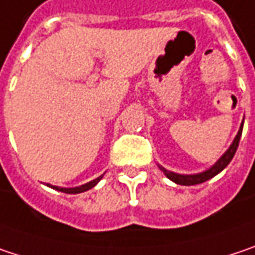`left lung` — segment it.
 I'll return each mask as SVG.
<instances>
[{"mask_svg":"<svg viewBox=\"0 0 255 255\" xmlns=\"http://www.w3.org/2000/svg\"><path fill=\"white\" fill-rule=\"evenodd\" d=\"M241 133H243V125H241V128H240V130H238L237 136H235V139H234L232 145L229 146V149H228L227 152L221 156V159H219V161H218L212 168H209V170H208V171H205V173L194 174V175H181V174H175V173H171V171H167L164 167H159V168H161V171L165 174L171 181L177 183V184H181V186H194V184L205 183V181H208L209 178L215 177L216 174L221 173V171L227 167L228 164L231 162V159L234 158V155H235V152H237V148H238V145H240Z\"/></svg>","mask_w":255,"mask_h":255,"instance_id":"left-lung-1","label":"left lung"}]
</instances>
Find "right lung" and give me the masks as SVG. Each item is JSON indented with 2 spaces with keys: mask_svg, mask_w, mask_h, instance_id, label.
Masks as SVG:
<instances>
[{
  "mask_svg": "<svg viewBox=\"0 0 255 255\" xmlns=\"http://www.w3.org/2000/svg\"><path fill=\"white\" fill-rule=\"evenodd\" d=\"M101 177H97L96 180H93V181H90V183H87V184H84V186H80V187H75V189H64V187H53V189H56V190L62 191V193H68V194H77V193H82V191H87L90 190V189H93L99 181L101 180ZM49 186V184H47ZM52 187V186H50Z\"/></svg>",
  "mask_w": 255,
  "mask_h": 255,
  "instance_id": "add662e5",
  "label": "right lung"
}]
</instances>
